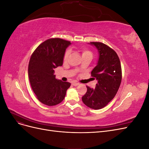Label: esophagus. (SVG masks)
<instances>
[{
    "label": "esophagus",
    "mask_w": 149,
    "mask_h": 149,
    "mask_svg": "<svg viewBox=\"0 0 149 149\" xmlns=\"http://www.w3.org/2000/svg\"><path fill=\"white\" fill-rule=\"evenodd\" d=\"M72 84H73V86H78L79 84V83H76V82H73L72 83Z\"/></svg>",
    "instance_id": "esophagus-1"
}]
</instances>
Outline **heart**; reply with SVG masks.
I'll list each match as a JSON object with an SVG mask.
<instances>
[{
	"label": "heart",
	"instance_id": "obj_1",
	"mask_svg": "<svg viewBox=\"0 0 149 149\" xmlns=\"http://www.w3.org/2000/svg\"><path fill=\"white\" fill-rule=\"evenodd\" d=\"M81 52H82V56L86 55H92L91 52H90L89 49H88L87 48H83L81 49ZM70 51L68 49V50H66L65 53L64 57H63L64 61H68V58L70 57Z\"/></svg>",
	"mask_w": 149,
	"mask_h": 149
}]
</instances>
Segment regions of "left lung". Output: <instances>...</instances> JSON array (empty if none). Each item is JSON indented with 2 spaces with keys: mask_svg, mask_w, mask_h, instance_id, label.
<instances>
[{
  "mask_svg": "<svg viewBox=\"0 0 149 149\" xmlns=\"http://www.w3.org/2000/svg\"><path fill=\"white\" fill-rule=\"evenodd\" d=\"M99 52L97 65L91 76L97 80L95 89L86 86L87 91L82 97L86 106L93 109L104 107L118 93L122 80L120 60L116 52L101 42H90Z\"/></svg>",
  "mask_w": 149,
  "mask_h": 149,
  "instance_id": "1",
  "label": "left lung"
}]
</instances>
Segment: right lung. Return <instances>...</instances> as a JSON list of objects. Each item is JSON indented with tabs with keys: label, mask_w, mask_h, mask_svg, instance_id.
<instances>
[{
	"label": "right lung",
	"mask_w": 149,
	"mask_h": 149,
	"mask_svg": "<svg viewBox=\"0 0 149 149\" xmlns=\"http://www.w3.org/2000/svg\"><path fill=\"white\" fill-rule=\"evenodd\" d=\"M70 42L54 38L48 39L35 49L29 64L31 87L38 100L52 106L64 100L71 84L55 78L54 69L62 66L66 48Z\"/></svg>",
	"instance_id": "1"
}]
</instances>
